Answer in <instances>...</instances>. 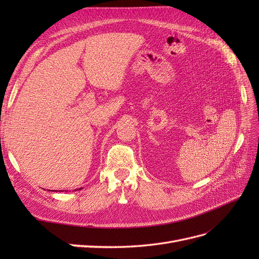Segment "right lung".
Returning a JSON list of instances; mask_svg holds the SVG:
<instances>
[{
    "instance_id": "obj_1",
    "label": "right lung",
    "mask_w": 259,
    "mask_h": 259,
    "mask_svg": "<svg viewBox=\"0 0 259 259\" xmlns=\"http://www.w3.org/2000/svg\"><path fill=\"white\" fill-rule=\"evenodd\" d=\"M80 189H82V188H80Z\"/></svg>"
}]
</instances>
